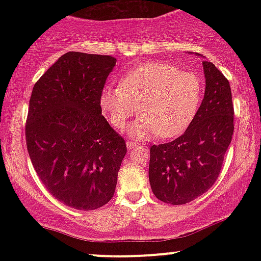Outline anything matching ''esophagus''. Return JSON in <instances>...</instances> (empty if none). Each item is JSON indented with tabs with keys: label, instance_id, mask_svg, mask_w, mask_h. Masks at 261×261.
<instances>
[{
	"label": "esophagus",
	"instance_id": "1",
	"mask_svg": "<svg viewBox=\"0 0 261 261\" xmlns=\"http://www.w3.org/2000/svg\"><path fill=\"white\" fill-rule=\"evenodd\" d=\"M137 145H139V143L135 142V141H130V140L126 141V146H127L128 149H131V148L135 147V146H137Z\"/></svg>",
	"mask_w": 261,
	"mask_h": 261
}]
</instances>
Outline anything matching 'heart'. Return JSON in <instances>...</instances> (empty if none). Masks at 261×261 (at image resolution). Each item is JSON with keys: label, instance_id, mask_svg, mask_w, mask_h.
Returning <instances> with one entry per match:
<instances>
[{"label": "heart", "instance_id": "1", "mask_svg": "<svg viewBox=\"0 0 261 261\" xmlns=\"http://www.w3.org/2000/svg\"><path fill=\"white\" fill-rule=\"evenodd\" d=\"M201 97L202 82L195 73L167 62H148L128 71L120 86L104 87L99 103L114 127L122 128L140 112L142 116L130 126L131 135L169 139L190 125Z\"/></svg>", "mask_w": 261, "mask_h": 261}]
</instances>
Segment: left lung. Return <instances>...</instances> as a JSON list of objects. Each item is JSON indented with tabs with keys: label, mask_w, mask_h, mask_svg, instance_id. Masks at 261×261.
Listing matches in <instances>:
<instances>
[{
	"label": "left lung",
	"mask_w": 261,
	"mask_h": 261,
	"mask_svg": "<svg viewBox=\"0 0 261 261\" xmlns=\"http://www.w3.org/2000/svg\"><path fill=\"white\" fill-rule=\"evenodd\" d=\"M202 66L205 95L195 118L178 139L149 148L151 189L170 205L193 201L215 184L234 130L228 80L212 62Z\"/></svg>",
	"instance_id": "left-lung-1"
}]
</instances>
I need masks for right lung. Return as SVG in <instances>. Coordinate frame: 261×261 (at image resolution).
Listing matches in <instances>:
<instances>
[{"label":"right lung","mask_w":261,"mask_h":261,"mask_svg":"<svg viewBox=\"0 0 261 261\" xmlns=\"http://www.w3.org/2000/svg\"><path fill=\"white\" fill-rule=\"evenodd\" d=\"M116 64L66 53L33 87L25 140L35 172L66 206L91 211L112 200L125 140L101 115L100 93Z\"/></svg>","instance_id":"1"}]
</instances>
